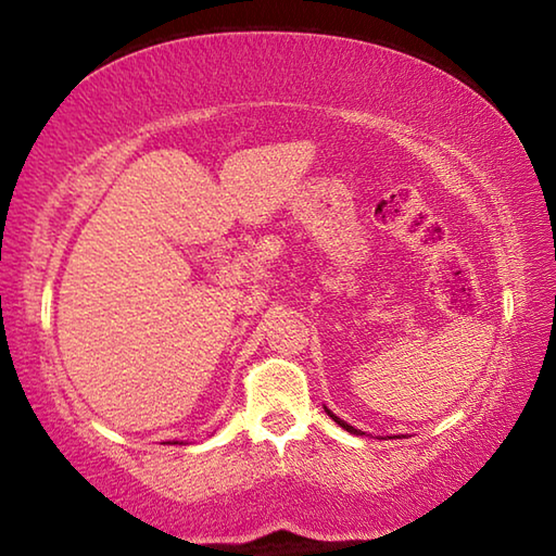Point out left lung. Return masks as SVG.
I'll return each instance as SVG.
<instances>
[{
	"label": "left lung",
	"instance_id": "1",
	"mask_svg": "<svg viewBox=\"0 0 556 556\" xmlns=\"http://www.w3.org/2000/svg\"><path fill=\"white\" fill-rule=\"evenodd\" d=\"M326 412H328V417H331V419L336 421V425H341V427H343L345 431H351V434H361V431H357L355 427H351V425H345V421H343V419H338V417H336V414H333L331 409H326Z\"/></svg>",
	"mask_w": 556,
	"mask_h": 556
}]
</instances>
